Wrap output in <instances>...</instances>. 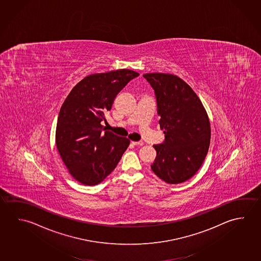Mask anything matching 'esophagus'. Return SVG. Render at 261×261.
Masks as SVG:
<instances>
[{"mask_svg": "<svg viewBox=\"0 0 261 261\" xmlns=\"http://www.w3.org/2000/svg\"><path fill=\"white\" fill-rule=\"evenodd\" d=\"M133 145H135V146H142L144 143L143 141H132L131 142Z\"/></svg>", "mask_w": 261, "mask_h": 261, "instance_id": "34e87169", "label": "esophagus"}]
</instances>
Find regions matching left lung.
Instances as JSON below:
<instances>
[{
  "mask_svg": "<svg viewBox=\"0 0 261 261\" xmlns=\"http://www.w3.org/2000/svg\"><path fill=\"white\" fill-rule=\"evenodd\" d=\"M155 91L165 141L154 145L153 172L169 184L184 182L201 168L210 146L209 117L192 88L176 75H143Z\"/></svg>",
  "mask_w": 261,
  "mask_h": 261,
  "instance_id": "1",
  "label": "left lung"
}]
</instances>
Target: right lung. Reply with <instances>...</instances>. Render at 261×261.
I'll return each instance as SVG.
<instances>
[{
  "mask_svg": "<svg viewBox=\"0 0 261 261\" xmlns=\"http://www.w3.org/2000/svg\"><path fill=\"white\" fill-rule=\"evenodd\" d=\"M139 75L130 69L89 75L69 92L60 108L56 146L70 175L84 185L101 182L115 169L130 144L105 131L101 121L118 92Z\"/></svg>",
  "mask_w": 261,
  "mask_h": 261,
  "instance_id": "right-lung-1",
  "label": "right lung"
}]
</instances>
